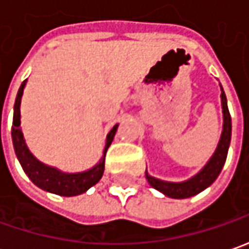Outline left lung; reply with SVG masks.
<instances>
[{
    "mask_svg": "<svg viewBox=\"0 0 249 249\" xmlns=\"http://www.w3.org/2000/svg\"><path fill=\"white\" fill-rule=\"evenodd\" d=\"M220 96H222V108H223V131H222V136L219 141L218 149L212 156V159L208 161V164L202 168L201 172H198L192 179L182 182V183L164 182V180H160L156 178H151L146 172V179L150 183L151 187H154L156 190H159L171 198H189V197L205 190L208 186L215 182V179L218 178L222 168L225 165L229 146H230V139H231V117L229 113L226 95L223 92V88H222Z\"/></svg>",
    "mask_w": 249,
    "mask_h": 249,
    "instance_id": "1",
    "label": "left lung"
}]
</instances>
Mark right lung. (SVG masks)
I'll list each match as a JSON object with an SVG mask.
<instances>
[{"instance_id":"right-lung-1","label":"right lung","mask_w":249,"mask_h":249,"mask_svg":"<svg viewBox=\"0 0 249 249\" xmlns=\"http://www.w3.org/2000/svg\"><path fill=\"white\" fill-rule=\"evenodd\" d=\"M26 81L27 80L22 82L20 88L18 90V96H16L15 107H13L12 123L13 147H15V153L19 159L23 171L30 178L31 182L37 184L42 190L59 194V196H66V197L85 193L89 187L98 183L102 175H103L106 151L113 142L118 125L113 126V129L107 135L106 147H105V153H103V157L100 160V162L89 171L81 172V174H63L55 168L44 165L29 151L26 143H24V139H23L22 131H20V100H22L23 88L26 85Z\"/></svg>"}]
</instances>
